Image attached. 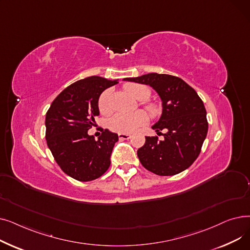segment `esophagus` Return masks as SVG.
<instances>
[{
    "label": "esophagus",
    "instance_id": "obj_1",
    "mask_svg": "<svg viewBox=\"0 0 250 250\" xmlns=\"http://www.w3.org/2000/svg\"><path fill=\"white\" fill-rule=\"evenodd\" d=\"M118 138H120L121 140H128L130 138V136L127 134H118Z\"/></svg>",
    "mask_w": 250,
    "mask_h": 250
}]
</instances>
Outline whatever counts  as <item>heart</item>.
<instances>
[{
    "label": "heart",
    "instance_id": "b5f03b06",
    "mask_svg": "<svg viewBox=\"0 0 250 250\" xmlns=\"http://www.w3.org/2000/svg\"><path fill=\"white\" fill-rule=\"evenodd\" d=\"M125 90L129 95H132L137 100L145 101L150 95V89L141 84H128L125 85ZM98 107L102 114H108L111 112V105H110V91L106 90L100 95L98 100ZM147 109L149 112L156 116L160 113V108L155 104H147ZM149 116L145 111L138 110L133 113H116L114 116L110 118L108 123L109 127L114 130V132L121 134H132L137 130L141 125L147 124Z\"/></svg>",
    "mask_w": 250,
    "mask_h": 250
}]
</instances>
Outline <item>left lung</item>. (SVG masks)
I'll list each match as a JSON object with an SVG mask.
<instances>
[{
    "label": "left lung",
    "mask_w": 250,
    "mask_h": 250,
    "mask_svg": "<svg viewBox=\"0 0 250 250\" xmlns=\"http://www.w3.org/2000/svg\"><path fill=\"white\" fill-rule=\"evenodd\" d=\"M124 81L152 87L162 102V113L152 128L164 130V139L146 137L137 152L142 165L162 176L175 175L188 169L200 155L208 134L207 111L198 93L182 79L150 73Z\"/></svg>",
    "instance_id": "8db88e82"
}]
</instances>
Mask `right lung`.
Masks as SVG:
<instances>
[{
	"label": "right lung",
	"instance_id": "1",
	"mask_svg": "<svg viewBox=\"0 0 250 250\" xmlns=\"http://www.w3.org/2000/svg\"><path fill=\"white\" fill-rule=\"evenodd\" d=\"M117 81L99 76L81 79L62 90L46 112L47 146L62 171L79 181L100 177L110 165L117 134L104 129L96 140L88 129L99 115L101 93Z\"/></svg>",
	"mask_w": 250,
	"mask_h": 250
}]
</instances>
